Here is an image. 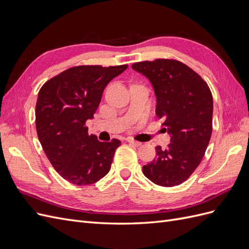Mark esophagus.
I'll return each mask as SVG.
<instances>
[{
  "instance_id": "34e87169",
  "label": "esophagus",
  "mask_w": 249,
  "mask_h": 249,
  "mask_svg": "<svg viewBox=\"0 0 249 249\" xmlns=\"http://www.w3.org/2000/svg\"><path fill=\"white\" fill-rule=\"evenodd\" d=\"M127 142H129L131 145H134V146H140V145H141V142L134 140V139H132V138H127Z\"/></svg>"
}]
</instances>
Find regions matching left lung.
Instances as JSON below:
<instances>
[{"instance_id":"left-lung-1","label":"left lung","mask_w":249,"mask_h":249,"mask_svg":"<svg viewBox=\"0 0 249 249\" xmlns=\"http://www.w3.org/2000/svg\"><path fill=\"white\" fill-rule=\"evenodd\" d=\"M132 69L152 83L156 114L170 136L168 146L156 147V159L142 167L159 186L182 184L197 168L212 135L213 97L207 83L186 64L169 59L134 63Z\"/></svg>"}]
</instances>
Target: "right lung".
<instances>
[{"label": "right lung", "mask_w": 249, "mask_h": 249, "mask_svg": "<svg viewBox=\"0 0 249 249\" xmlns=\"http://www.w3.org/2000/svg\"><path fill=\"white\" fill-rule=\"evenodd\" d=\"M127 65L71 67L44 83L36 103V131L53 167L73 185L93 184L111 168L119 140L101 142L88 135L108 83Z\"/></svg>", "instance_id": "right-lung-1"}]
</instances>
